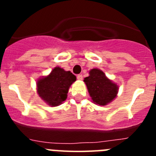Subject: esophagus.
I'll return each mask as SVG.
<instances>
[{
    "mask_svg": "<svg viewBox=\"0 0 156 156\" xmlns=\"http://www.w3.org/2000/svg\"><path fill=\"white\" fill-rule=\"evenodd\" d=\"M77 79L79 80H83V76L81 74H79V75H77Z\"/></svg>",
    "mask_w": 156,
    "mask_h": 156,
    "instance_id": "1",
    "label": "esophagus"
}]
</instances>
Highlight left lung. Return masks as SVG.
Segmentation results:
<instances>
[{"instance_id": "8db88e82", "label": "left lung", "mask_w": 156, "mask_h": 156, "mask_svg": "<svg viewBox=\"0 0 156 156\" xmlns=\"http://www.w3.org/2000/svg\"><path fill=\"white\" fill-rule=\"evenodd\" d=\"M89 74L83 81L93 102L99 105H106L112 101L119 90L116 83L107 78L105 74L98 69H92Z\"/></svg>"}]
</instances>
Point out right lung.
<instances>
[{"instance_id":"1","label":"right lung","mask_w":156,"mask_h":156,"mask_svg":"<svg viewBox=\"0 0 156 156\" xmlns=\"http://www.w3.org/2000/svg\"><path fill=\"white\" fill-rule=\"evenodd\" d=\"M76 80L71 72L55 67L49 75L37 80V93L48 105L58 106L66 100L69 89Z\"/></svg>"}]
</instances>
